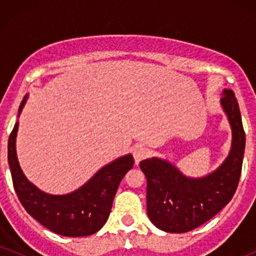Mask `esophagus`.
Masks as SVG:
<instances>
[{
  "instance_id": "obj_1",
  "label": "esophagus",
  "mask_w": 256,
  "mask_h": 256,
  "mask_svg": "<svg viewBox=\"0 0 256 256\" xmlns=\"http://www.w3.org/2000/svg\"><path fill=\"white\" fill-rule=\"evenodd\" d=\"M148 149L144 148V146H136V148L134 149V158L136 165H138L142 160H144L146 158H148Z\"/></svg>"
}]
</instances>
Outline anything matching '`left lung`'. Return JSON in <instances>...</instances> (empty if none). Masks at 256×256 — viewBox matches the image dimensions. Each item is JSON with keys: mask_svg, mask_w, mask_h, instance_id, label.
I'll use <instances>...</instances> for the list:
<instances>
[{"mask_svg": "<svg viewBox=\"0 0 256 256\" xmlns=\"http://www.w3.org/2000/svg\"><path fill=\"white\" fill-rule=\"evenodd\" d=\"M220 98L232 131L231 149L222 164L204 177H188L161 158L140 161L146 178V213L160 230L183 234L204 224L225 207L238 185L246 134L234 91L222 90Z\"/></svg>", "mask_w": 256, "mask_h": 256, "instance_id": "1", "label": "left lung"}]
</instances>
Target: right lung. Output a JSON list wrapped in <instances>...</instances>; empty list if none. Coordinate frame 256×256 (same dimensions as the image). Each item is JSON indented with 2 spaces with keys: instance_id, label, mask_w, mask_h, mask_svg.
Masks as SVG:
<instances>
[{
  "instance_id": "add662e5",
  "label": "right lung",
  "mask_w": 256,
  "mask_h": 256,
  "mask_svg": "<svg viewBox=\"0 0 256 256\" xmlns=\"http://www.w3.org/2000/svg\"><path fill=\"white\" fill-rule=\"evenodd\" d=\"M26 95L19 107V116L28 101ZM16 122L8 140V164L16 192L22 204L34 219L46 228L66 237L90 236L101 230L110 216L116 190L134 161L126 154L98 170L86 183L64 195L44 192L32 184L22 172L16 156Z\"/></svg>"
}]
</instances>
